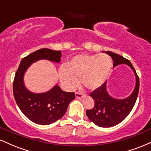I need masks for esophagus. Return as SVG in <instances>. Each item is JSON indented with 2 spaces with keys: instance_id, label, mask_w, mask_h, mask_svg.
I'll return each mask as SVG.
<instances>
[{
  "instance_id": "1",
  "label": "esophagus",
  "mask_w": 151,
  "mask_h": 151,
  "mask_svg": "<svg viewBox=\"0 0 151 151\" xmlns=\"http://www.w3.org/2000/svg\"><path fill=\"white\" fill-rule=\"evenodd\" d=\"M75 96L77 99H81V98H83V96H84V94H82V93H79V92H76Z\"/></svg>"
}]
</instances>
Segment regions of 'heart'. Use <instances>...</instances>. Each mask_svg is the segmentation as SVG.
Returning a JSON list of instances; mask_svg holds the SVG:
<instances>
[{
    "mask_svg": "<svg viewBox=\"0 0 151 151\" xmlns=\"http://www.w3.org/2000/svg\"><path fill=\"white\" fill-rule=\"evenodd\" d=\"M113 62L109 55H78L59 69L58 76L64 87L72 90L79 84L93 90L103 85L111 71Z\"/></svg>",
    "mask_w": 151,
    "mask_h": 151,
    "instance_id": "heart-1",
    "label": "heart"
}]
</instances>
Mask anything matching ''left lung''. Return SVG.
Here are the masks:
<instances>
[{"label":"left lung","mask_w":151,"mask_h":151,"mask_svg":"<svg viewBox=\"0 0 151 151\" xmlns=\"http://www.w3.org/2000/svg\"><path fill=\"white\" fill-rule=\"evenodd\" d=\"M104 52L112 58L114 67L125 64L133 70L136 77L134 89L127 98L119 99L111 96L107 91L106 81L89 94L94 101V106L92 109L86 110V116L95 125L99 127L109 128L117 125L124 121L131 111L138 97L140 84L139 78L129 60L112 52L106 51Z\"/></svg>","instance_id":"1"}]
</instances>
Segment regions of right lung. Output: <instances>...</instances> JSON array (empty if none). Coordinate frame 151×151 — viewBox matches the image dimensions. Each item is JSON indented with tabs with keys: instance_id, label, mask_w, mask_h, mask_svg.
<instances>
[{
	"instance_id": "right-lung-1",
	"label": "right lung",
	"mask_w": 151,
	"mask_h": 151,
	"mask_svg": "<svg viewBox=\"0 0 151 151\" xmlns=\"http://www.w3.org/2000/svg\"><path fill=\"white\" fill-rule=\"evenodd\" d=\"M61 57V51L47 48L38 50L22 59L15 73L13 81L15 101L24 115L37 124L49 125L61 119L70 102L75 99V93L64 91L58 84L46 92H32L24 84V75L34 62L47 60L59 63Z\"/></svg>"
}]
</instances>
